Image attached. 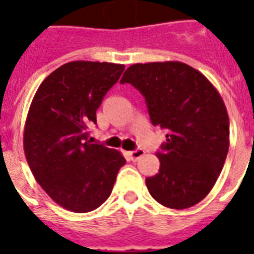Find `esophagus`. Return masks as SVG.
I'll use <instances>...</instances> for the list:
<instances>
[{
  "mask_svg": "<svg viewBox=\"0 0 254 254\" xmlns=\"http://www.w3.org/2000/svg\"><path fill=\"white\" fill-rule=\"evenodd\" d=\"M127 154H129V158H130L131 161H137V159H139L141 157H143L145 151H143V149H139V147H137V149H134V150L129 151Z\"/></svg>",
  "mask_w": 254,
  "mask_h": 254,
  "instance_id": "obj_1",
  "label": "esophagus"
}]
</instances>
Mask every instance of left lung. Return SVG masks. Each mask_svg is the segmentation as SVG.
I'll return each mask as SVG.
<instances>
[{
    "mask_svg": "<svg viewBox=\"0 0 254 254\" xmlns=\"http://www.w3.org/2000/svg\"><path fill=\"white\" fill-rule=\"evenodd\" d=\"M120 83L138 89L151 124L167 133L157 151L158 174L146 178L151 196L174 209L203 200L220 175L229 147L228 113L215 87L181 62L133 64Z\"/></svg>",
    "mask_w": 254,
    "mask_h": 254,
    "instance_id": "8db88e82",
    "label": "left lung"
}]
</instances>
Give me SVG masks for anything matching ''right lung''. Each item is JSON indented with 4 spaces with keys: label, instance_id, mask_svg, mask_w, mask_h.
<instances>
[{
    "label": "right lung",
    "instance_id": "right-lung-1",
    "mask_svg": "<svg viewBox=\"0 0 254 254\" xmlns=\"http://www.w3.org/2000/svg\"><path fill=\"white\" fill-rule=\"evenodd\" d=\"M124 68L105 62L65 63L34 96L23 134L26 159L42 189L63 208L81 213L100 207L127 163L117 150L88 141L96 111Z\"/></svg>",
    "mask_w": 254,
    "mask_h": 254
}]
</instances>
